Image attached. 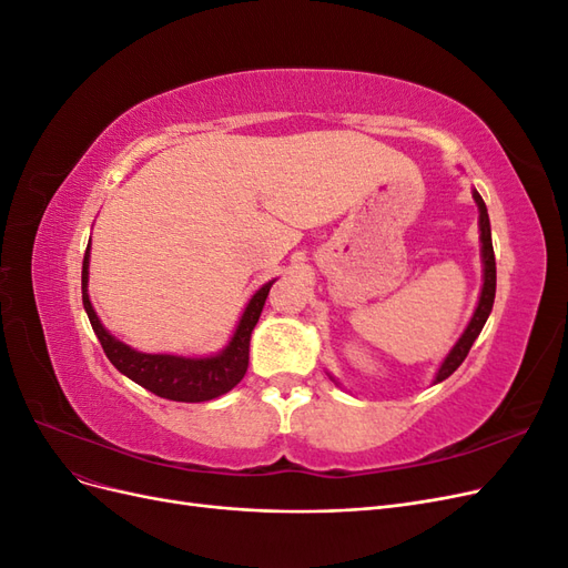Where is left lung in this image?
Wrapping results in <instances>:
<instances>
[{"label":"left lung","instance_id":"obj_1","mask_svg":"<svg viewBox=\"0 0 568 568\" xmlns=\"http://www.w3.org/2000/svg\"><path fill=\"white\" fill-rule=\"evenodd\" d=\"M476 205H478V232H480V263H484V286H480V296L476 303V311L467 324V329L462 332V336L457 338L455 346L450 348V353L445 355V359L440 363L436 376H434V384H440L448 379V376L464 363V357H467L469 348L474 346V341L478 338L480 329H484V324L493 311V301H495V253H493V239H490V220H488V209L480 194L471 192ZM332 376V374H329ZM334 379V376H332ZM336 382V379H334Z\"/></svg>","mask_w":568,"mask_h":568}]
</instances>
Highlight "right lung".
Returning a JSON list of instances; mask_svg holds the SVG:
<instances>
[{
	"mask_svg": "<svg viewBox=\"0 0 568 568\" xmlns=\"http://www.w3.org/2000/svg\"><path fill=\"white\" fill-rule=\"evenodd\" d=\"M90 248L92 244L88 246L82 257V305H84V313L90 317V324L101 343V348H104L106 357L120 374H125L128 379L140 384L142 388L161 395V398L175 400V403L213 400L217 395H225L227 390H232L239 382L244 379V374L248 369L251 334L255 329L257 317L263 313L270 286L277 280L263 284L248 298L242 317L236 322L232 338L220 353L201 355V357H186V355H173V353H142V351H134L120 338H115L94 313L90 294H88Z\"/></svg>",
	"mask_w": 568,
	"mask_h": 568,
	"instance_id": "add662e5",
	"label": "right lung"
}]
</instances>
